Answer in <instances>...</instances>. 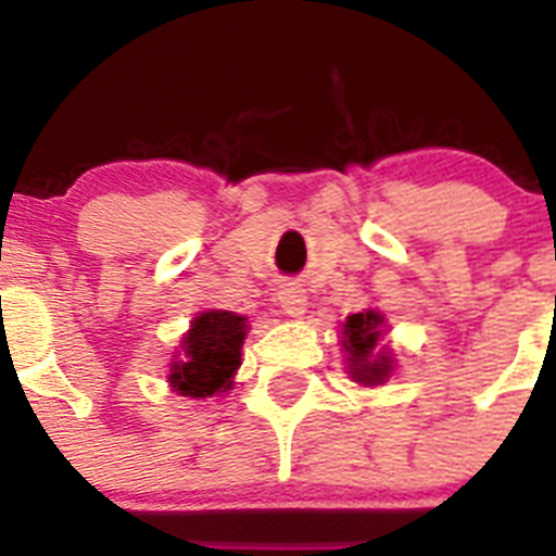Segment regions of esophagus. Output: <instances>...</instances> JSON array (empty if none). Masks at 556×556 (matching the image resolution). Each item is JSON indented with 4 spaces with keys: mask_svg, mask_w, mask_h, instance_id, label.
Returning <instances> with one entry per match:
<instances>
[{
    "mask_svg": "<svg viewBox=\"0 0 556 556\" xmlns=\"http://www.w3.org/2000/svg\"><path fill=\"white\" fill-rule=\"evenodd\" d=\"M278 303H281L289 317H303V312H306V289L301 283H283L278 289Z\"/></svg>",
    "mask_w": 556,
    "mask_h": 556,
    "instance_id": "esophagus-1",
    "label": "esophagus"
}]
</instances>
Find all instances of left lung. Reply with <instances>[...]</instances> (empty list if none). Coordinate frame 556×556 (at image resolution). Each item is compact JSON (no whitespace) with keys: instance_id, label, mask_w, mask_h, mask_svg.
Wrapping results in <instances>:
<instances>
[{"instance_id":"obj_1","label":"left lung","mask_w":556,"mask_h":556,"mask_svg":"<svg viewBox=\"0 0 556 556\" xmlns=\"http://www.w3.org/2000/svg\"><path fill=\"white\" fill-rule=\"evenodd\" d=\"M381 331H384V314H378L376 308L367 312L351 314L342 326V345L348 351V370L356 378L358 384L376 387L384 384L392 372V358L387 348L378 351L381 342Z\"/></svg>"}]
</instances>
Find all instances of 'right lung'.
I'll use <instances>...</instances> for the list:
<instances>
[{"label": "right lung", "mask_w": 556, "mask_h": 556, "mask_svg": "<svg viewBox=\"0 0 556 556\" xmlns=\"http://www.w3.org/2000/svg\"><path fill=\"white\" fill-rule=\"evenodd\" d=\"M248 320L242 314L208 308L191 320L186 331L184 358L172 362L169 384L178 395L211 397L233 387V372L242 365V342Z\"/></svg>", "instance_id": "1"}]
</instances>
